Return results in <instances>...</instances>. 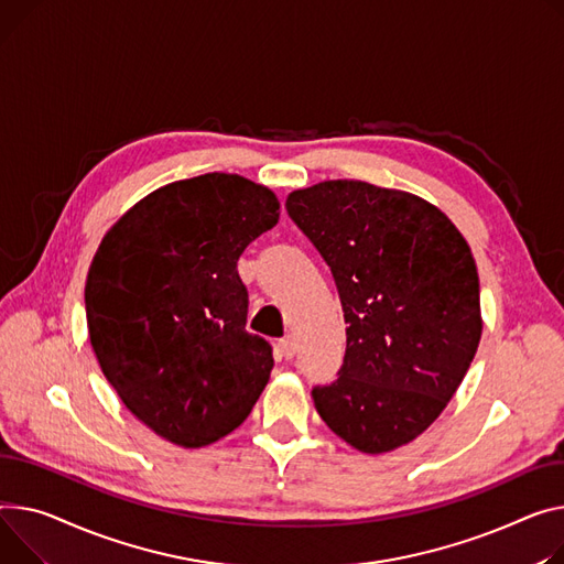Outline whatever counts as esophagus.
Instances as JSON below:
<instances>
[{"label": "esophagus", "instance_id": "34e87169", "mask_svg": "<svg viewBox=\"0 0 564 564\" xmlns=\"http://www.w3.org/2000/svg\"><path fill=\"white\" fill-rule=\"evenodd\" d=\"M279 354H281V358H285V360L294 358V354H296V345H294V340H292L290 335H288V337H283V340L279 343Z\"/></svg>", "mask_w": 564, "mask_h": 564}]
</instances>
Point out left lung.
I'll return each mask as SVG.
<instances>
[{"label": "left lung", "mask_w": 564, "mask_h": 564, "mask_svg": "<svg viewBox=\"0 0 564 564\" xmlns=\"http://www.w3.org/2000/svg\"><path fill=\"white\" fill-rule=\"evenodd\" d=\"M340 294L347 354L313 390L326 426L362 454L422 435L476 356L482 317L476 260L426 199L365 181H322L285 199Z\"/></svg>", "instance_id": "left-lung-1"}]
</instances>
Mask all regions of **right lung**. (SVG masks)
Here are the masks:
<instances>
[{
  "instance_id": "1",
  "label": "right lung",
  "mask_w": 564,
  "mask_h": 564,
  "mask_svg": "<svg viewBox=\"0 0 564 564\" xmlns=\"http://www.w3.org/2000/svg\"><path fill=\"white\" fill-rule=\"evenodd\" d=\"M279 206L240 174L174 181L112 224L90 262L86 317L104 377L172 444L229 435L270 381L272 347L245 328L238 258Z\"/></svg>"
}]
</instances>
